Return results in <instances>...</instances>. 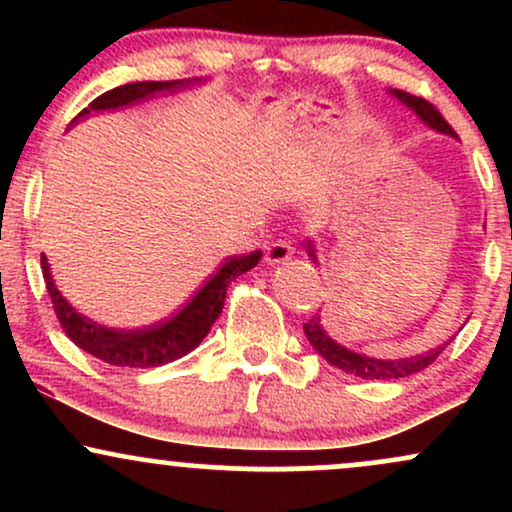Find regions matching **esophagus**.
<instances>
[{"label": "esophagus", "mask_w": 512, "mask_h": 512, "mask_svg": "<svg viewBox=\"0 0 512 512\" xmlns=\"http://www.w3.org/2000/svg\"><path fill=\"white\" fill-rule=\"evenodd\" d=\"M293 252H296V248L291 245V240H274V243H269L267 250H264V260L269 264H279L289 260Z\"/></svg>", "instance_id": "1"}]
</instances>
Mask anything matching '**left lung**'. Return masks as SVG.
I'll use <instances>...</instances> for the list:
<instances>
[{
    "label": "left lung",
    "instance_id": "1",
    "mask_svg": "<svg viewBox=\"0 0 512 512\" xmlns=\"http://www.w3.org/2000/svg\"><path fill=\"white\" fill-rule=\"evenodd\" d=\"M392 93H395L399 101L407 103L409 108L426 122V125H431L433 129H438V132L452 134V137H455V129L450 127V122L445 120L436 105L428 103L426 98L411 96V93L399 91V88H395ZM308 250H310V257H315L313 245H308ZM303 332H305V337H308V342L315 346L317 354L325 358L327 363H332V366L344 370V373H351V375H356V378H363V380H392V378H407V375L421 373V370L431 366V363L438 358L440 351L450 344V342H445L443 346L428 351V354H424V356L399 358V361H383V358L361 356V354H356V351H349V349H344V346H339L334 339H330V334L322 330L320 315L310 317V320L303 325Z\"/></svg>",
    "mask_w": 512,
    "mask_h": 512
}]
</instances>
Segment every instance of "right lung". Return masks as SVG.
Listing matches in <instances>:
<instances>
[{
    "mask_svg": "<svg viewBox=\"0 0 512 512\" xmlns=\"http://www.w3.org/2000/svg\"><path fill=\"white\" fill-rule=\"evenodd\" d=\"M180 81H137V84L117 86L113 91H105L96 101L88 103L86 110H81L74 120L86 115L88 110H108L122 108V105L137 103L142 98L154 96L156 91H168V88H178ZM262 250L245 252V255H233L211 274L207 284L199 289L192 301L180 310L178 315L168 317L166 322L146 327V330H110V327L96 325L69 305L55 289L50 276V267L45 255H40L43 264V279L48 286L52 308H55L57 320H60L64 334H67L79 349L88 351L91 356L101 358L110 366L122 368H156L163 363L175 361V358L190 354L197 349L199 342L207 337L216 317L221 315L223 301H226L228 284L245 274L248 269L260 262Z\"/></svg>",
    "mask_w": 512,
    "mask_h": 512,
    "instance_id": "1",
    "label": "right lung"
}]
</instances>
